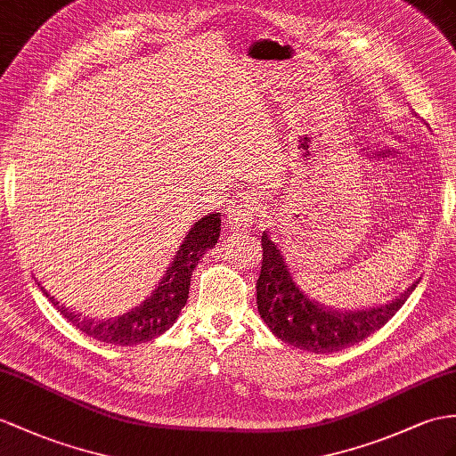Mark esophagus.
Returning <instances> with one entry per match:
<instances>
[{
  "mask_svg": "<svg viewBox=\"0 0 456 456\" xmlns=\"http://www.w3.org/2000/svg\"><path fill=\"white\" fill-rule=\"evenodd\" d=\"M259 213V201L251 195L236 199L232 207L228 208L226 216V228L232 234H238V232L246 230L248 224H251L253 218Z\"/></svg>",
  "mask_w": 456,
  "mask_h": 456,
  "instance_id": "obj_1",
  "label": "esophagus"
}]
</instances>
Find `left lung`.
Segmentation results:
<instances>
[{
  "instance_id": "1",
  "label": "left lung",
  "mask_w": 456,
  "mask_h": 456,
  "mask_svg": "<svg viewBox=\"0 0 456 456\" xmlns=\"http://www.w3.org/2000/svg\"><path fill=\"white\" fill-rule=\"evenodd\" d=\"M261 246L263 266L257 281L259 315L276 338L299 350L329 354L365 340L404 305L408 296L418 286L414 282L401 296L379 307L338 312L304 294L288 269L284 253L271 240L269 230L263 232Z\"/></svg>"
}]
</instances>
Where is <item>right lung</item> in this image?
Wrapping results in <instances>:
<instances>
[{
	"label": "right lung",
	"mask_w": 456,
	"mask_h": 456,
	"mask_svg": "<svg viewBox=\"0 0 456 456\" xmlns=\"http://www.w3.org/2000/svg\"><path fill=\"white\" fill-rule=\"evenodd\" d=\"M220 236V213H208L203 218L193 222V226L182 240L168 269L160 276L154 290L142 299L139 305L129 309L127 314L116 319H91L75 314L73 309L60 305L50 292L42 284L40 290L46 296L52 305L83 330L86 337L96 338L100 342L118 344V346H137V344L154 340L164 335L175 319L180 317L182 309L190 294L191 274L203 255L216 246Z\"/></svg>",
	"instance_id": "1"
}]
</instances>
